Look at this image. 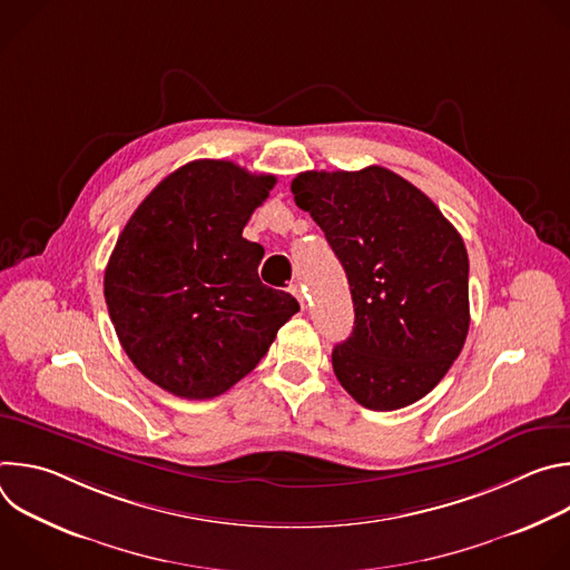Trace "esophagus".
<instances>
[{
  "mask_svg": "<svg viewBox=\"0 0 570 570\" xmlns=\"http://www.w3.org/2000/svg\"><path fill=\"white\" fill-rule=\"evenodd\" d=\"M288 291H291V295H295V297H297V302H299V306H302V308H304V293H302V288H299V286H297V284H293V286H291V288H288Z\"/></svg>",
  "mask_w": 570,
  "mask_h": 570,
  "instance_id": "1",
  "label": "esophagus"
}]
</instances>
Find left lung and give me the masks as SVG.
Listing matches in <instances>:
<instances>
[{
    "instance_id": "obj_1",
    "label": "left lung",
    "mask_w": 570,
    "mask_h": 570,
    "mask_svg": "<svg viewBox=\"0 0 570 570\" xmlns=\"http://www.w3.org/2000/svg\"><path fill=\"white\" fill-rule=\"evenodd\" d=\"M343 264L354 332L332 352L341 385L370 411L426 396L469 332V257L415 185L383 169L306 171L291 183Z\"/></svg>"
}]
</instances>
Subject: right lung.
Here are the masks:
<instances>
[{
  "label": "right lung",
  "mask_w": 570,
  "mask_h": 570,
  "mask_svg": "<svg viewBox=\"0 0 570 570\" xmlns=\"http://www.w3.org/2000/svg\"><path fill=\"white\" fill-rule=\"evenodd\" d=\"M275 183L196 159L161 180L119 234L104 277L108 313L132 365L161 390L223 394L299 311L291 293L262 284L264 248L243 238Z\"/></svg>",
  "instance_id": "1"
}]
</instances>
